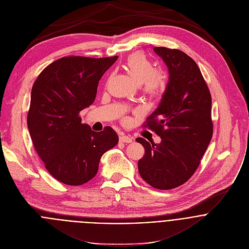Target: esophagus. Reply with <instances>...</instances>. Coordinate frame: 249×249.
Listing matches in <instances>:
<instances>
[{"label":"esophagus","instance_id":"obj_1","mask_svg":"<svg viewBox=\"0 0 249 249\" xmlns=\"http://www.w3.org/2000/svg\"><path fill=\"white\" fill-rule=\"evenodd\" d=\"M120 141L124 143H131L133 141V138L128 135H122L120 136Z\"/></svg>","mask_w":249,"mask_h":249}]
</instances>
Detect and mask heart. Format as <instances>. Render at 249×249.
<instances>
[{
    "label": "heart",
    "mask_w": 249,
    "mask_h": 249,
    "mask_svg": "<svg viewBox=\"0 0 249 249\" xmlns=\"http://www.w3.org/2000/svg\"><path fill=\"white\" fill-rule=\"evenodd\" d=\"M124 69L138 84L142 85L146 94L158 96L165 90L166 77L156 71L154 64L145 55L141 53L130 55L124 63Z\"/></svg>",
    "instance_id": "heart-1"
}]
</instances>
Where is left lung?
Masks as SVG:
<instances>
[{
	"mask_svg": "<svg viewBox=\"0 0 249 249\" xmlns=\"http://www.w3.org/2000/svg\"><path fill=\"white\" fill-rule=\"evenodd\" d=\"M169 71V81L157 109L147 118L161 142L144 138L145 154L138 165L141 178L158 189H172L187 181L200 164L213 134L210 91L196 63L176 49L155 47Z\"/></svg>",
	"mask_w": 249,
	"mask_h": 249,
	"instance_id": "left-lung-1",
	"label": "left lung"
}]
</instances>
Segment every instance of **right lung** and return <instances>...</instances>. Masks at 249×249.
I'll return each mask as SVG.
<instances>
[{
  "instance_id": "right-lung-1",
  "label": "right lung",
  "mask_w": 249,
  "mask_h": 249,
  "mask_svg": "<svg viewBox=\"0 0 249 249\" xmlns=\"http://www.w3.org/2000/svg\"><path fill=\"white\" fill-rule=\"evenodd\" d=\"M117 60L65 57L44 69L32 86L28 130L48 172L65 184L93 178L102 155L119 142L111 126L96 132L78 116L94 102L99 81Z\"/></svg>"
}]
</instances>
